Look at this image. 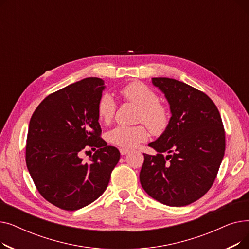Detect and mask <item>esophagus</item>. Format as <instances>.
<instances>
[{
	"instance_id": "1",
	"label": "esophagus",
	"mask_w": 249,
	"mask_h": 249,
	"mask_svg": "<svg viewBox=\"0 0 249 249\" xmlns=\"http://www.w3.org/2000/svg\"><path fill=\"white\" fill-rule=\"evenodd\" d=\"M119 150H120L121 155H125V154H127V153L129 152V150H128V149H126V148H120Z\"/></svg>"
}]
</instances>
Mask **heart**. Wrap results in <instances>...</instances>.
<instances>
[{"label": "heart", "mask_w": 249, "mask_h": 249, "mask_svg": "<svg viewBox=\"0 0 249 249\" xmlns=\"http://www.w3.org/2000/svg\"><path fill=\"white\" fill-rule=\"evenodd\" d=\"M121 96L128 102L135 104L140 108L137 122L145 124L155 135L166 131L171 123V113L165 105L160 102L159 95L148 86L140 82L126 85L120 90ZM117 103L108 94H103L97 104V115L102 123L109 124L114 118ZM148 137L144 125L117 126L108 132L107 139L112 144L124 148H134Z\"/></svg>", "instance_id": "obj_1"}]
</instances>
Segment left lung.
<instances>
[{"label": "left lung", "mask_w": 249, "mask_h": 249, "mask_svg": "<svg viewBox=\"0 0 249 249\" xmlns=\"http://www.w3.org/2000/svg\"><path fill=\"white\" fill-rule=\"evenodd\" d=\"M171 106L166 131L143 153L142 188L164 205L187 206L210 190L225 151V130L214 102L203 91L168 77H153ZM168 153L164 155V152Z\"/></svg>", "instance_id": "obj_1"}]
</instances>
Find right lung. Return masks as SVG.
Segmentation results:
<instances>
[{
    "mask_svg": "<svg viewBox=\"0 0 249 249\" xmlns=\"http://www.w3.org/2000/svg\"><path fill=\"white\" fill-rule=\"evenodd\" d=\"M105 89L87 77L48 95L35 109L26 142V164L42 197L74 211L96 201L107 189L120 152L102 137L97 104ZM95 150L84 163L81 153Z\"/></svg>",
    "mask_w": 249,
    "mask_h": 249,
    "instance_id": "right-lung-1",
    "label": "right lung"
}]
</instances>
